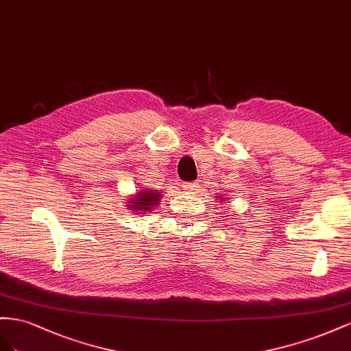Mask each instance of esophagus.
<instances>
[{"label":"esophagus","mask_w":351,"mask_h":351,"mask_svg":"<svg viewBox=\"0 0 351 351\" xmlns=\"http://www.w3.org/2000/svg\"><path fill=\"white\" fill-rule=\"evenodd\" d=\"M182 189H185V191H189V193H195L198 189V182H185V184H182Z\"/></svg>","instance_id":"34e87169"}]
</instances>
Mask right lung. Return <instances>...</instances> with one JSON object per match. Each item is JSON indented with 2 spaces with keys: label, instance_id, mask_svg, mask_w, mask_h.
<instances>
[{
  "label": "right lung",
  "instance_id": "right-lung-1",
  "mask_svg": "<svg viewBox=\"0 0 351 351\" xmlns=\"http://www.w3.org/2000/svg\"><path fill=\"white\" fill-rule=\"evenodd\" d=\"M160 193H156L154 189L153 191L148 193H138L135 199H129V210H139V212H148L152 210V206H156V203L158 202ZM138 212V213H139Z\"/></svg>",
  "mask_w": 351,
  "mask_h": 351
}]
</instances>
